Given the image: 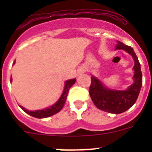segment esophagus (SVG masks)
<instances>
[{"label":"esophagus","mask_w":152,"mask_h":152,"mask_svg":"<svg viewBox=\"0 0 152 152\" xmlns=\"http://www.w3.org/2000/svg\"><path fill=\"white\" fill-rule=\"evenodd\" d=\"M85 69H84L83 67H82V68L79 69V70H78V74H79V75H82V73H85Z\"/></svg>","instance_id":"34e87169"}]
</instances>
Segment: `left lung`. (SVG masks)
Masks as SVG:
<instances>
[{"label":"left lung","instance_id":"1","mask_svg":"<svg viewBox=\"0 0 152 152\" xmlns=\"http://www.w3.org/2000/svg\"><path fill=\"white\" fill-rule=\"evenodd\" d=\"M119 49L128 53L134 59V76L132 77L134 82L132 85L125 90H115L107 87L99 78L92 75L91 85L89 90L90 98L98 109L114 114L124 113L132 107L137 101L142 87V76L140 64L133 48L117 40L115 50Z\"/></svg>","mask_w":152,"mask_h":152}]
</instances>
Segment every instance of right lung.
Returning <instances> with one entry per match:
<instances>
[{"label":"right lung","mask_w":152,"mask_h":152,"mask_svg":"<svg viewBox=\"0 0 152 152\" xmlns=\"http://www.w3.org/2000/svg\"><path fill=\"white\" fill-rule=\"evenodd\" d=\"M15 63V61L13 62V65ZM12 77H11L10 82H12ZM76 81V79H69V80H67L66 82H65V87H64L63 92H62L60 98L58 99V101L56 102V103L53 104L50 106V107H46V108L42 109V110H35V111H31V110H26V109H25L23 107H22V106L20 105V108L22 109L25 113H26L27 114H28L29 115L32 116V117L37 118H48V117H50V116L59 113V112L62 109L63 106L65 105L69 90H70V88L72 87V86L74 85Z\"/></svg>","instance_id":"right-lung-1"}]
</instances>
